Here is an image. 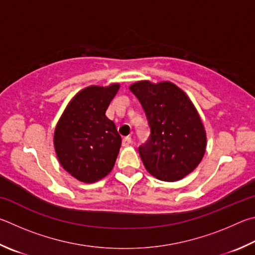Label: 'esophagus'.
I'll return each mask as SVG.
<instances>
[{"instance_id": "esophagus-1", "label": "esophagus", "mask_w": 255, "mask_h": 255, "mask_svg": "<svg viewBox=\"0 0 255 255\" xmlns=\"http://www.w3.org/2000/svg\"><path fill=\"white\" fill-rule=\"evenodd\" d=\"M132 143V137L131 136H124L122 140V144L123 146H128Z\"/></svg>"}]
</instances>
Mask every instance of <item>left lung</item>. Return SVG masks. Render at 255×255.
<instances>
[{"label": "left lung", "mask_w": 255, "mask_h": 255, "mask_svg": "<svg viewBox=\"0 0 255 255\" xmlns=\"http://www.w3.org/2000/svg\"><path fill=\"white\" fill-rule=\"evenodd\" d=\"M130 91L143 109L150 134L139 146L146 170L163 181H177L198 166L206 149V133L186 94L169 82H139Z\"/></svg>", "instance_id": "obj_1"}]
</instances>
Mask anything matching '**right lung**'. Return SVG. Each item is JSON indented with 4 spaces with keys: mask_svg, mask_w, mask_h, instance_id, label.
Listing matches in <instances>:
<instances>
[{
    "mask_svg": "<svg viewBox=\"0 0 255 255\" xmlns=\"http://www.w3.org/2000/svg\"><path fill=\"white\" fill-rule=\"evenodd\" d=\"M120 85L83 89L67 106L55 131V149L65 170L83 182L102 179L113 168L122 143L106 110Z\"/></svg>",
    "mask_w": 255,
    "mask_h": 255,
    "instance_id": "1",
    "label": "right lung"
}]
</instances>
